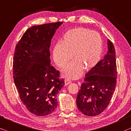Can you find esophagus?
<instances>
[{
	"mask_svg": "<svg viewBox=\"0 0 131 131\" xmlns=\"http://www.w3.org/2000/svg\"><path fill=\"white\" fill-rule=\"evenodd\" d=\"M71 83V81L69 79H66L64 80V86H67L68 84H70Z\"/></svg>",
	"mask_w": 131,
	"mask_h": 131,
	"instance_id": "1",
	"label": "esophagus"
}]
</instances>
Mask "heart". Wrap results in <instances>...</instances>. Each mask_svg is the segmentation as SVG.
Listing matches in <instances>:
<instances>
[{
    "label": "heart",
    "instance_id": "b5f03b06",
    "mask_svg": "<svg viewBox=\"0 0 131 131\" xmlns=\"http://www.w3.org/2000/svg\"><path fill=\"white\" fill-rule=\"evenodd\" d=\"M103 41L98 33L84 27L71 29L64 34L61 43L53 50V57L60 68L65 67L72 58L74 60L63 70L65 77L77 79L84 69L89 71L100 60Z\"/></svg>",
    "mask_w": 131,
    "mask_h": 131
}]
</instances>
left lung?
<instances>
[{
    "label": "left lung",
    "mask_w": 131,
    "mask_h": 131,
    "mask_svg": "<svg viewBox=\"0 0 131 131\" xmlns=\"http://www.w3.org/2000/svg\"><path fill=\"white\" fill-rule=\"evenodd\" d=\"M107 45V53L86 74L77 97L78 110L86 116H95L103 112L116 88V51L110 40H108Z\"/></svg>",
    "instance_id": "left-lung-1"
}]
</instances>
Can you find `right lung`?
Instances as JSON below:
<instances>
[{"label":"right lung","mask_w":131,"mask_h":131,"mask_svg":"<svg viewBox=\"0 0 131 131\" xmlns=\"http://www.w3.org/2000/svg\"><path fill=\"white\" fill-rule=\"evenodd\" d=\"M59 21L34 26L16 45L13 61L14 81L21 101L36 116L50 114L57 108V94L64 86L60 72L50 64V47Z\"/></svg>","instance_id":"obj_1"}]
</instances>
